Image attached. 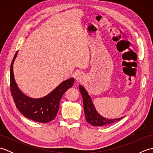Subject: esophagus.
<instances>
[{"mask_svg": "<svg viewBox=\"0 0 153 153\" xmlns=\"http://www.w3.org/2000/svg\"><path fill=\"white\" fill-rule=\"evenodd\" d=\"M76 79L78 81V82H81V81L83 80V77L81 75H77L76 77Z\"/></svg>", "mask_w": 153, "mask_h": 153, "instance_id": "34e87169", "label": "esophagus"}]
</instances>
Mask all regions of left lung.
<instances>
[{
	"instance_id": "8db88e82",
	"label": "left lung",
	"mask_w": 153,
	"mask_h": 153,
	"mask_svg": "<svg viewBox=\"0 0 153 153\" xmlns=\"http://www.w3.org/2000/svg\"><path fill=\"white\" fill-rule=\"evenodd\" d=\"M79 89L83 97V108L84 112H85L86 121L91 125L94 126H106L112 124V123L118 122L123 118V117L117 119H106L105 118H103L96 111L91 99L86 91V90L84 89V87L82 85H79Z\"/></svg>"
}]
</instances>
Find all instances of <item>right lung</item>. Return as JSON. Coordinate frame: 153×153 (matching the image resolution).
Here are the masks:
<instances>
[{
    "instance_id": "right-lung-1",
    "label": "right lung",
    "mask_w": 153,
    "mask_h": 153,
    "mask_svg": "<svg viewBox=\"0 0 153 153\" xmlns=\"http://www.w3.org/2000/svg\"><path fill=\"white\" fill-rule=\"evenodd\" d=\"M18 53V52H17ZM17 53L12 61L10 66V92L16 108L26 118L41 123H48L56 118L59 110L60 101L68 89L72 87L74 79L70 78L60 83L48 95L41 99H31L23 94L15 83L13 64Z\"/></svg>"
}]
</instances>
